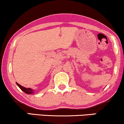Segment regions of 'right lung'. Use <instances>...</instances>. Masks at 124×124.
I'll use <instances>...</instances> for the list:
<instances>
[{
	"label": "right lung",
	"mask_w": 124,
	"mask_h": 124,
	"mask_svg": "<svg viewBox=\"0 0 124 124\" xmlns=\"http://www.w3.org/2000/svg\"><path fill=\"white\" fill-rule=\"evenodd\" d=\"M16 84L19 87V88H20L21 90H22V91H23V92H24L25 93H26V94H32V93H33V91L31 90V89L29 88H25V87H23V86L20 85V84H18L17 83H16Z\"/></svg>",
	"instance_id": "right-lung-1"
}]
</instances>
